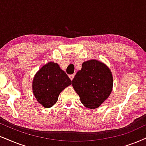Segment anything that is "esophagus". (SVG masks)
Returning <instances> with one entry per match:
<instances>
[{"instance_id":"1","label":"esophagus","mask_w":146,"mask_h":146,"mask_svg":"<svg viewBox=\"0 0 146 146\" xmlns=\"http://www.w3.org/2000/svg\"><path fill=\"white\" fill-rule=\"evenodd\" d=\"M69 78L71 79V80H73V79L74 78V77H75V74L70 75H69Z\"/></svg>"}]
</instances>
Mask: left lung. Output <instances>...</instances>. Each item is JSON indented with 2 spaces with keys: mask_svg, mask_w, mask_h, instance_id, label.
Wrapping results in <instances>:
<instances>
[{
  "mask_svg": "<svg viewBox=\"0 0 146 146\" xmlns=\"http://www.w3.org/2000/svg\"><path fill=\"white\" fill-rule=\"evenodd\" d=\"M72 82L81 102L91 109L98 108L108 98L113 84L110 69L96 60L84 62Z\"/></svg>",
  "mask_w": 146,
  "mask_h": 146,
  "instance_id": "8db88e82",
  "label": "left lung"
}]
</instances>
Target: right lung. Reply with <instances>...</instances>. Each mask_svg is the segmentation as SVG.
Wrapping results in <instances>:
<instances>
[{
  "label": "right lung",
  "mask_w": 146,
  "mask_h": 146,
  "mask_svg": "<svg viewBox=\"0 0 146 146\" xmlns=\"http://www.w3.org/2000/svg\"><path fill=\"white\" fill-rule=\"evenodd\" d=\"M71 80L57 63L50 62L37 72L33 80V92L37 100L45 108L52 106Z\"/></svg>",
  "instance_id": "1"
}]
</instances>
